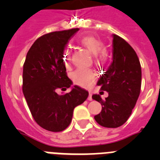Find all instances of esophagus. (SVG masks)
I'll return each mask as SVG.
<instances>
[{
	"label": "esophagus",
	"mask_w": 160,
	"mask_h": 160,
	"mask_svg": "<svg viewBox=\"0 0 160 160\" xmlns=\"http://www.w3.org/2000/svg\"><path fill=\"white\" fill-rule=\"evenodd\" d=\"M88 100H92V92H89V96H88Z\"/></svg>",
	"instance_id": "34e87169"
}]
</instances>
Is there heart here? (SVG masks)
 Segmentation results:
<instances>
[{"mask_svg": "<svg viewBox=\"0 0 160 160\" xmlns=\"http://www.w3.org/2000/svg\"><path fill=\"white\" fill-rule=\"evenodd\" d=\"M80 44L87 48L95 56V62L99 65H103L108 62L109 55L105 50V45L100 39L92 36H86L80 39ZM63 60L66 67L69 65L71 61V51L67 48L63 53ZM73 82L83 88H89L96 80V73L92 69L78 68L72 75Z\"/></svg>", "mask_w": 160, "mask_h": 160, "instance_id": "heart-1", "label": "heart"}]
</instances>
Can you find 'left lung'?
I'll return each mask as SVG.
<instances>
[{
	"label": "left lung",
	"mask_w": 160,
	"mask_h": 160,
	"mask_svg": "<svg viewBox=\"0 0 160 160\" xmlns=\"http://www.w3.org/2000/svg\"><path fill=\"white\" fill-rule=\"evenodd\" d=\"M112 61L97 82L108 96L103 100L99 94L93 100L101 103L100 114L94 116L101 126L116 128L123 125L131 116L139 98L142 72L139 58L128 43L112 34Z\"/></svg>",
	"instance_id": "obj_1"
}]
</instances>
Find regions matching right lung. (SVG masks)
<instances>
[{
	"instance_id": "1",
	"label": "right lung",
	"mask_w": 160,
	"mask_h": 160,
	"mask_svg": "<svg viewBox=\"0 0 160 160\" xmlns=\"http://www.w3.org/2000/svg\"><path fill=\"white\" fill-rule=\"evenodd\" d=\"M79 31L53 32L38 38L27 53L23 67V93L31 114L41 128L61 132L68 127L73 110L85 101L88 92L77 85L68 93L58 94L72 85L67 77L63 53L66 44Z\"/></svg>"
}]
</instances>
